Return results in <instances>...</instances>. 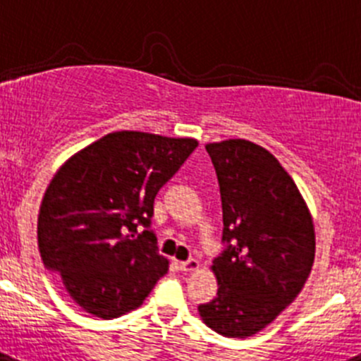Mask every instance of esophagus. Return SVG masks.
<instances>
[{
    "label": "esophagus",
    "mask_w": 361,
    "mask_h": 361,
    "mask_svg": "<svg viewBox=\"0 0 361 361\" xmlns=\"http://www.w3.org/2000/svg\"><path fill=\"white\" fill-rule=\"evenodd\" d=\"M199 268V261L197 259H188V261L180 262V269L181 271H195Z\"/></svg>",
    "instance_id": "1"
}]
</instances>
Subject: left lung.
Returning <instances> with one entry per match:
<instances>
[{
	"label": "left lung",
	"instance_id": "1",
	"mask_svg": "<svg viewBox=\"0 0 361 361\" xmlns=\"http://www.w3.org/2000/svg\"><path fill=\"white\" fill-rule=\"evenodd\" d=\"M222 197L227 247L213 261L216 296L197 307L206 326L247 338L295 302L316 255L312 215L268 149L245 139L206 145Z\"/></svg>",
	"mask_w": 361,
	"mask_h": 361
}]
</instances>
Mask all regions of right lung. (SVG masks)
<instances>
[{"label":"right lung","mask_w":361,"mask_h":361,"mask_svg":"<svg viewBox=\"0 0 361 361\" xmlns=\"http://www.w3.org/2000/svg\"><path fill=\"white\" fill-rule=\"evenodd\" d=\"M199 142L121 130L70 157L45 190L38 248L70 298L95 317L139 309L169 261L149 227L153 201Z\"/></svg>","instance_id":"1"}]
</instances>
